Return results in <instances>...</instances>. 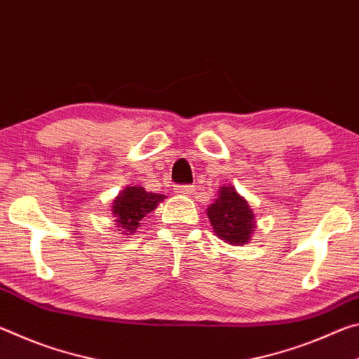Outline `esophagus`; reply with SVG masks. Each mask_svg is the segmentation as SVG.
Returning <instances> with one entry per match:
<instances>
[{"instance_id":"esophagus-1","label":"esophagus","mask_w":359,"mask_h":359,"mask_svg":"<svg viewBox=\"0 0 359 359\" xmlns=\"http://www.w3.org/2000/svg\"><path fill=\"white\" fill-rule=\"evenodd\" d=\"M175 191H177L179 194H184V196H190V194L193 193V188L188 185H179L177 188H175Z\"/></svg>"}]
</instances>
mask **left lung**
Instances as JSON below:
<instances>
[{"instance_id": "left-lung-1", "label": "left lung", "mask_w": 359, "mask_h": 359, "mask_svg": "<svg viewBox=\"0 0 359 359\" xmlns=\"http://www.w3.org/2000/svg\"><path fill=\"white\" fill-rule=\"evenodd\" d=\"M208 218L217 238L229 245H245L257 231L252 205L233 185L218 188V198L209 204Z\"/></svg>"}]
</instances>
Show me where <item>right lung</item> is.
I'll return each mask as SVG.
<instances>
[{
    "instance_id": "obj_1",
    "label": "right lung",
    "mask_w": 359,
    "mask_h": 359,
    "mask_svg": "<svg viewBox=\"0 0 359 359\" xmlns=\"http://www.w3.org/2000/svg\"><path fill=\"white\" fill-rule=\"evenodd\" d=\"M165 194L145 191L144 187H126L118 193V196H115L111 205L112 217L115 218L114 222L118 231L125 236L136 233V229L142 226V218L151 214L158 204L165 201Z\"/></svg>"
}]
</instances>
